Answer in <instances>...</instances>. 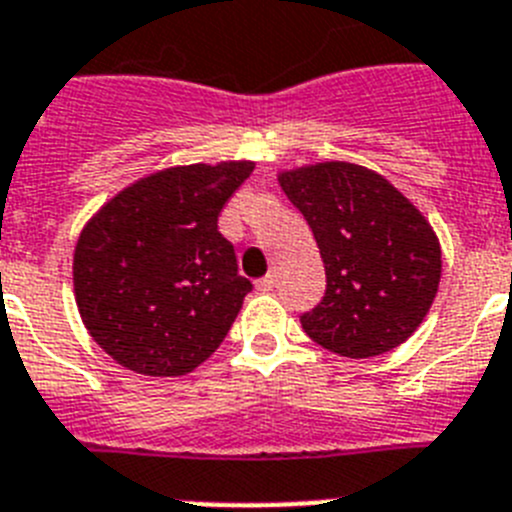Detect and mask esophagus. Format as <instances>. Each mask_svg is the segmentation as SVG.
<instances>
[{
    "mask_svg": "<svg viewBox=\"0 0 512 512\" xmlns=\"http://www.w3.org/2000/svg\"><path fill=\"white\" fill-rule=\"evenodd\" d=\"M273 288H275V275L273 273H268L265 278H260V281H257V291H273Z\"/></svg>",
    "mask_w": 512,
    "mask_h": 512,
    "instance_id": "esophagus-1",
    "label": "esophagus"
}]
</instances>
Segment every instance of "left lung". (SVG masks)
<instances>
[{
	"label": "left lung",
	"instance_id": "1",
	"mask_svg": "<svg viewBox=\"0 0 512 512\" xmlns=\"http://www.w3.org/2000/svg\"><path fill=\"white\" fill-rule=\"evenodd\" d=\"M304 213L327 291L301 327L345 358H373L420 327L441 283V244L420 211L376 172L322 162L278 175Z\"/></svg>",
	"mask_w": 512,
	"mask_h": 512
}]
</instances>
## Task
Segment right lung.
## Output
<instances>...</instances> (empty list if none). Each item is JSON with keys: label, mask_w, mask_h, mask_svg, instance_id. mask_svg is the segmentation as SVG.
Listing matches in <instances>:
<instances>
[{"label": "right lung", "mask_w": 512, "mask_h": 512, "mask_svg": "<svg viewBox=\"0 0 512 512\" xmlns=\"http://www.w3.org/2000/svg\"><path fill=\"white\" fill-rule=\"evenodd\" d=\"M252 162L188 164L141 177L90 219L74 293L92 340L144 376H182L224 342L252 283L219 213Z\"/></svg>", "instance_id": "1"}]
</instances>
